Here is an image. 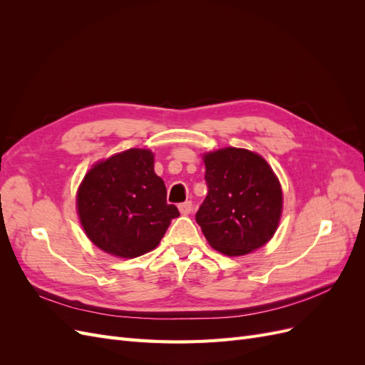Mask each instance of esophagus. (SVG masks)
Returning a JSON list of instances; mask_svg holds the SVG:
<instances>
[{
	"label": "esophagus",
	"instance_id": "obj_1",
	"mask_svg": "<svg viewBox=\"0 0 365 365\" xmlns=\"http://www.w3.org/2000/svg\"><path fill=\"white\" fill-rule=\"evenodd\" d=\"M178 208H180L181 215H190L192 210H193V204H192V201H185V202L180 204Z\"/></svg>",
	"mask_w": 365,
	"mask_h": 365
}]
</instances>
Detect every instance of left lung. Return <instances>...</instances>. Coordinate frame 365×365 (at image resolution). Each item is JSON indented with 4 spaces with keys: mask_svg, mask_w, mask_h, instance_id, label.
Listing matches in <instances>:
<instances>
[{
    "mask_svg": "<svg viewBox=\"0 0 365 365\" xmlns=\"http://www.w3.org/2000/svg\"><path fill=\"white\" fill-rule=\"evenodd\" d=\"M208 193L196 213L205 239L227 256H244L274 236L282 215L277 176L260 155L227 148L204 155Z\"/></svg>",
    "mask_w": 365,
    "mask_h": 365,
    "instance_id": "1",
    "label": "left lung"
}]
</instances>
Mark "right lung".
<instances>
[{"label":"right lung","instance_id":"right-lung-1","mask_svg":"<svg viewBox=\"0 0 365 365\" xmlns=\"http://www.w3.org/2000/svg\"><path fill=\"white\" fill-rule=\"evenodd\" d=\"M164 181L153 172V153L129 149L96 164L77 193V212L94 245L117 257H138L155 248L180 212L165 201Z\"/></svg>","mask_w":365,"mask_h":365}]
</instances>
